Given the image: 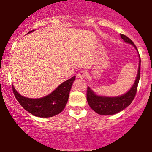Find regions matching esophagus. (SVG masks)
I'll use <instances>...</instances> for the list:
<instances>
[{"label":"esophagus","instance_id":"obj_1","mask_svg":"<svg viewBox=\"0 0 152 152\" xmlns=\"http://www.w3.org/2000/svg\"><path fill=\"white\" fill-rule=\"evenodd\" d=\"M84 76H85V72L84 71H80L78 73L77 78H79V79H84Z\"/></svg>","mask_w":152,"mask_h":152}]
</instances>
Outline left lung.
<instances>
[{
  "mask_svg": "<svg viewBox=\"0 0 152 152\" xmlns=\"http://www.w3.org/2000/svg\"><path fill=\"white\" fill-rule=\"evenodd\" d=\"M120 36L124 42L132 45V47L135 48L138 54V51L136 47L130 38L123 34H120ZM138 58H139V63H138V73H137L135 82L133 83L131 88L123 95L116 97L99 95H97L90 87H87V102H88V104L90 108L94 110L97 114L104 115V116L117 114L127 108V106H129L132 103L135 96V94H136L137 87H138L140 79V57L139 54H138Z\"/></svg>",
  "mask_w": 152,
  "mask_h": 152,
  "instance_id": "left-lung-1",
  "label": "left lung"
}]
</instances>
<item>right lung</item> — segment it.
Masks as SVG:
<instances>
[{
  "label": "right lung",
  "instance_id": "obj_1",
  "mask_svg": "<svg viewBox=\"0 0 152 152\" xmlns=\"http://www.w3.org/2000/svg\"><path fill=\"white\" fill-rule=\"evenodd\" d=\"M33 31L34 30L28 33ZM75 79L76 76L64 81L50 94L40 98H29L22 96L16 90L14 86H12L13 92L20 105L31 114L41 118L52 117L63 111L68 102L69 92Z\"/></svg>",
  "mask_w": 152,
  "mask_h": 152
}]
</instances>
